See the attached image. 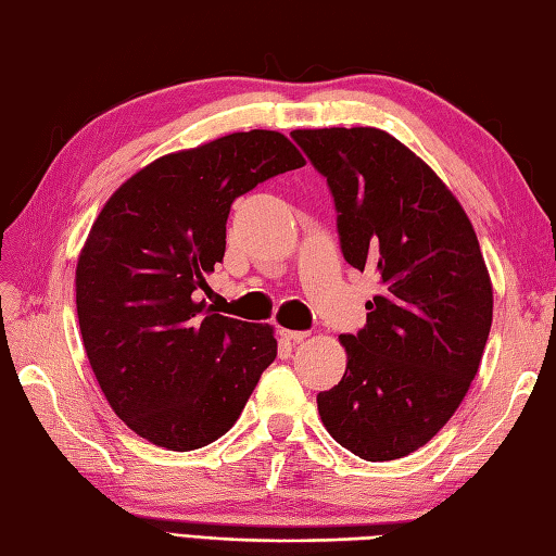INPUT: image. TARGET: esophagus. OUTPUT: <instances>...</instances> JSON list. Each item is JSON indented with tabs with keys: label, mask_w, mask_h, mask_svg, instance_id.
Here are the masks:
<instances>
[{
	"label": "esophagus",
	"mask_w": 556,
	"mask_h": 556,
	"mask_svg": "<svg viewBox=\"0 0 556 556\" xmlns=\"http://www.w3.org/2000/svg\"><path fill=\"white\" fill-rule=\"evenodd\" d=\"M279 334L285 337V340L293 342V344H299V342H303V340H306V337H308V332H301V330H285V328L279 330Z\"/></svg>",
	"instance_id": "obj_1"
}]
</instances>
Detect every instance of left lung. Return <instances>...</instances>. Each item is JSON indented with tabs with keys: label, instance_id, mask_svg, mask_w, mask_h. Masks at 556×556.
Returning a JSON list of instances; mask_svg holds the SVG:
<instances>
[{
	"label": "left lung",
	"instance_id": "obj_1",
	"mask_svg": "<svg viewBox=\"0 0 556 556\" xmlns=\"http://www.w3.org/2000/svg\"><path fill=\"white\" fill-rule=\"evenodd\" d=\"M332 190L344 260L376 271L366 328L342 334L346 371L318 395L346 451L397 460L445 427L480 368L494 291L480 241L429 163L378 127L293 129Z\"/></svg>",
	"mask_w": 556,
	"mask_h": 556
}]
</instances>
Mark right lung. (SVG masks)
I'll list each match as a JSON object with an SVG mask.
<instances>
[{
	"instance_id": "1",
	"label": "right lung",
	"mask_w": 556,
	"mask_h": 556,
	"mask_svg": "<svg viewBox=\"0 0 556 556\" xmlns=\"http://www.w3.org/2000/svg\"><path fill=\"white\" fill-rule=\"evenodd\" d=\"M306 166L291 139L250 129L139 168L103 204L76 263V315L108 405L168 451L216 441L275 362L271 325L212 313L231 202Z\"/></svg>"
}]
</instances>
